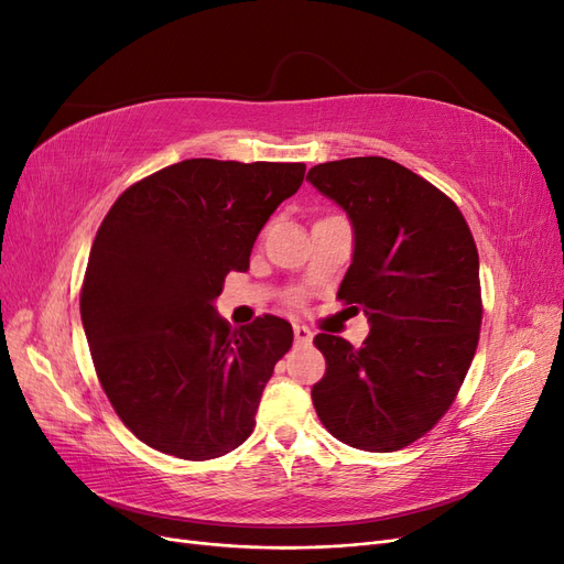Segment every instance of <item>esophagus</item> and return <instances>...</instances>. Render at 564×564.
<instances>
[{"instance_id": "34e87169", "label": "esophagus", "mask_w": 564, "mask_h": 564, "mask_svg": "<svg viewBox=\"0 0 564 564\" xmlns=\"http://www.w3.org/2000/svg\"><path fill=\"white\" fill-rule=\"evenodd\" d=\"M294 338H296V344H311L313 332L305 327V324H294Z\"/></svg>"}]
</instances>
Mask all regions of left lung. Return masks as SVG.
I'll list each match as a JSON object with an SVG mask.
<instances>
[{"mask_svg":"<svg viewBox=\"0 0 564 564\" xmlns=\"http://www.w3.org/2000/svg\"><path fill=\"white\" fill-rule=\"evenodd\" d=\"M305 181L350 220L338 299L369 322L362 348L315 336L327 360L315 412L355 449H402L447 412L473 362L482 322L473 235L445 193L386 158L317 164Z\"/></svg>","mask_w":564,"mask_h":564,"instance_id":"8db88e82","label":"left lung"}]
</instances>
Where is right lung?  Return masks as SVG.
<instances>
[{"label":"right lung","instance_id":"right-lung-1","mask_svg":"<svg viewBox=\"0 0 564 564\" xmlns=\"http://www.w3.org/2000/svg\"><path fill=\"white\" fill-rule=\"evenodd\" d=\"M303 176L301 162L183 160L131 185L100 224L82 324L110 404L148 447L207 460L251 435L294 332L275 315L230 329L214 301Z\"/></svg>","mask_w":564,"mask_h":564}]
</instances>
